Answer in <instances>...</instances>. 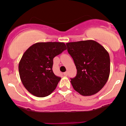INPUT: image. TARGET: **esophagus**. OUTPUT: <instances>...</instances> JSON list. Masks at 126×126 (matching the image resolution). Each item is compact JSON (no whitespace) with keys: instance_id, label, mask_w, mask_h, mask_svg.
<instances>
[{"instance_id":"obj_1","label":"esophagus","mask_w":126,"mask_h":126,"mask_svg":"<svg viewBox=\"0 0 126 126\" xmlns=\"http://www.w3.org/2000/svg\"><path fill=\"white\" fill-rule=\"evenodd\" d=\"M63 74H64V76H68V72H67V71L64 72V73H63Z\"/></svg>"}]
</instances>
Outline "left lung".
I'll use <instances>...</instances> for the list:
<instances>
[{
    "label": "left lung",
    "instance_id": "1",
    "mask_svg": "<svg viewBox=\"0 0 126 126\" xmlns=\"http://www.w3.org/2000/svg\"><path fill=\"white\" fill-rule=\"evenodd\" d=\"M67 50L74 60L76 76L71 83L83 96L97 94L103 87L110 73V59L105 48L92 40L66 43Z\"/></svg>",
    "mask_w": 126,
    "mask_h": 126
}]
</instances>
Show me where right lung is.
I'll list each match as a JSON object with an SVG mask.
<instances>
[{
    "label": "right lung",
    "mask_w": 126,
    "mask_h": 126,
    "mask_svg": "<svg viewBox=\"0 0 126 126\" xmlns=\"http://www.w3.org/2000/svg\"><path fill=\"white\" fill-rule=\"evenodd\" d=\"M66 49L63 42H37L26 50L18 65L21 80L29 92L44 97L56 89L60 77L52 70L53 59Z\"/></svg>",
    "instance_id": "obj_1"
}]
</instances>
